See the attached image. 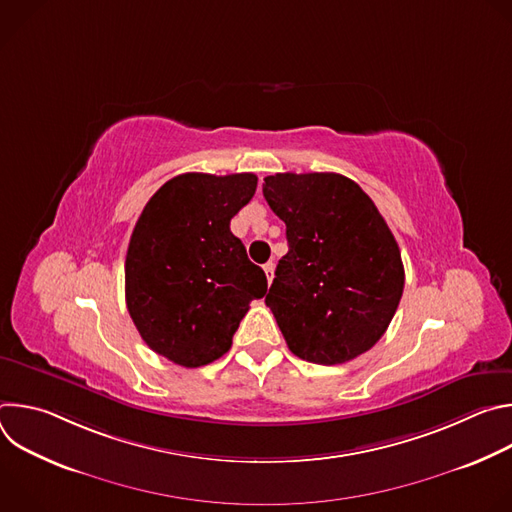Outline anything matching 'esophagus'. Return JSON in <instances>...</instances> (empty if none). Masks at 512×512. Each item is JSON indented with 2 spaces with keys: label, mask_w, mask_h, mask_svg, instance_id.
<instances>
[{
  "label": "esophagus",
  "mask_w": 512,
  "mask_h": 512,
  "mask_svg": "<svg viewBox=\"0 0 512 512\" xmlns=\"http://www.w3.org/2000/svg\"><path fill=\"white\" fill-rule=\"evenodd\" d=\"M263 269H265L267 281L271 283V281H273V277H275V275H273V271H275V263H273V261H269V263H265V265H263Z\"/></svg>",
  "instance_id": "esophagus-1"
}]
</instances>
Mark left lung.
I'll list each match as a JSON object with an SVG mask.
<instances>
[{"label":"left lung","instance_id":"obj_1","mask_svg":"<svg viewBox=\"0 0 512 512\" xmlns=\"http://www.w3.org/2000/svg\"><path fill=\"white\" fill-rule=\"evenodd\" d=\"M263 196L289 245L265 298L289 350L328 367L373 348L405 285L399 245L375 202L332 172L267 176Z\"/></svg>","mask_w":512,"mask_h":512}]
</instances>
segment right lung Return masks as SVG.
Masks as SVG:
<instances>
[{
	"instance_id": "1",
	"label": "right lung",
	"mask_w": 512,
	"mask_h": 512,
	"mask_svg": "<svg viewBox=\"0 0 512 512\" xmlns=\"http://www.w3.org/2000/svg\"><path fill=\"white\" fill-rule=\"evenodd\" d=\"M255 188V174H180L137 218L125 257L127 310L145 344L180 367L221 358L249 304L265 296V271L231 233Z\"/></svg>"
}]
</instances>
